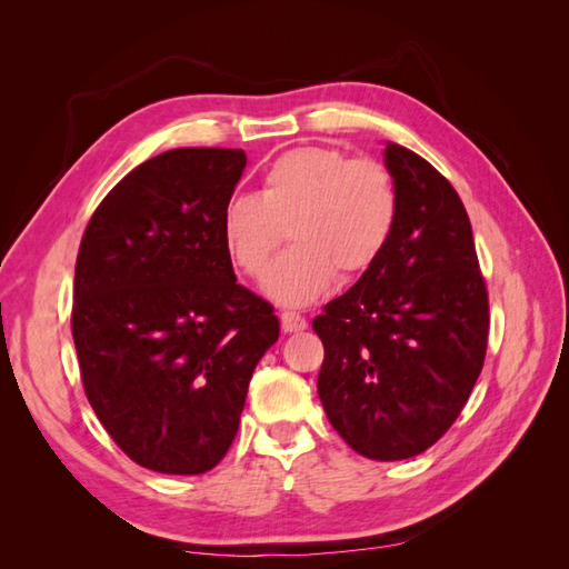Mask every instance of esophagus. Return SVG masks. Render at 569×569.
<instances>
[{
  "label": "esophagus",
  "instance_id": "obj_1",
  "mask_svg": "<svg viewBox=\"0 0 569 569\" xmlns=\"http://www.w3.org/2000/svg\"><path fill=\"white\" fill-rule=\"evenodd\" d=\"M281 328L283 332H303L308 328V320L303 316H298V312L286 310L281 312Z\"/></svg>",
  "mask_w": 569,
  "mask_h": 569
}]
</instances>
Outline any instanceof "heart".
<instances>
[{
  "label": "heart",
  "instance_id": "1",
  "mask_svg": "<svg viewBox=\"0 0 569 569\" xmlns=\"http://www.w3.org/2000/svg\"><path fill=\"white\" fill-rule=\"evenodd\" d=\"M401 196L389 166L332 147H303L266 166L257 196H237L220 217L237 269L261 278L286 237L293 249L266 278V293L306 306L335 281L369 273L396 234Z\"/></svg>",
  "mask_w": 569,
  "mask_h": 569
}]
</instances>
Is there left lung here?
<instances>
[{"label": "left lung", "instance_id": "left-lung-1", "mask_svg": "<svg viewBox=\"0 0 569 569\" xmlns=\"http://www.w3.org/2000/svg\"><path fill=\"white\" fill-rule=\"evenodd\" d=\"M401 212L381 261L325 306L318 396L342 440L379 462L426 452L485 367L489 293L462 200L438 168L386 143Z\"/></svg>", "mask_w": 569, "mask_h": 569}]
</instances>
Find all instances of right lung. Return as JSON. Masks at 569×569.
Instances as JSON below:
<instances>
[{
  "label": "right lung",
  "instance_id": "obj_1",
  "mask_svg": "<svg viewBox=\"0 0 569 569\" xmlns=\"http://www.w3.org/2000/svg\"><path fill=\"white\" fill-rule=\"evenodd\" d=\"M247 156L186 147L127 173L78 249L72 340L84 396L137 465L202 475L227 455L278 318L239 286L220 217Z\"/></svg>",
  "mask_w": 569,
  "mask_h": 569
}]
</instances>
